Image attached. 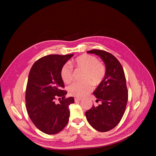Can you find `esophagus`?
I'll use <instances>...</instances> for the list:
<instances>
[{"label": "esophagus", "instance_id": "obj_1", "mask_svg": "<svg viewBox=\"0 0 156 156\" xmlns=\"http://www.w3.org/2000/svg\"><path fill=\"white\" fill-rule=\"evenodd\" d=\"M75 101H81L82 99L80 98H75Z\"/></svg>", "mask_w": 156, "mask_h": 156}]
</instances>
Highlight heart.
I'll list each match as a JSON object with an SVG mask.
<instances>
[{"label":"heart","instance_id":"obj_1","mask_svg":"<svg viewBox=\"0 0 156 156\" xmlns=\"http://www.w3.org/2000/svg\"><path fill=\"white\" fill-rule=\"evenodd\" d=\"M76 68L84 71L83 82H74L68 87L70 95L82 97L92 90V84L94 86L100 84L105 77L106 68L102 63L99 62L95 56L83 55L72 62ZM73 69L70 65L64 64L60 70V77L65 83H69L72 79Z\"/></svg>","mask_w":156,"mask_h":156}]
</instances>
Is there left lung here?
<instances>
[{
  "label": "left lung",
  "mask_w": 156,
  "mask_h": 156,
  "mask_svg": "<svg viewBox=\"0 0 156 156\" xmlns=\"http://www.w3.org/2000/svg\"><path fill=\"white\" fill-rule=\"evenodd\" d=\"M87 53L100 56L105 64L106 73L93 92L96 102L101 101V104L97 107L93 105L85 115L93 128L105 132L116 127L124 114L128 99L125 74L119 61L112 54L98 49Z\"/></svg>",
  "instance_id": "1"
}]
</instances>
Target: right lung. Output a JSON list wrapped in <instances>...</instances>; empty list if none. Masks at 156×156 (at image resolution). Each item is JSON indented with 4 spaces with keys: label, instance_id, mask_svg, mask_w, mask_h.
Segmentation results:
<instances>
[{
    "label": "right lung",
    "instance_id": "obj_1",
    "mask_svg": "<svg viewBox=\"0 0 156 156\" xmlns=\"http://www.w3.org/2000/svg\"><path fill=\"white\" fill-rule=\"evenodd\" d=\"M73 56H45L34 62L29 72L25 97L27 111L33 124L46 134L59 133L68 122L69 105L74 103V98H65L67 92L62 90L64 84L60 70ZM57 97H62V100L56 104L54 100Z\"/></svg>",
    "mask_w": 156,
    "mask_h": 156
}]
</instances>
